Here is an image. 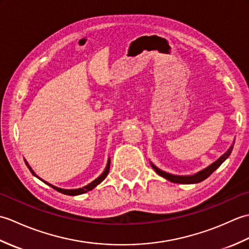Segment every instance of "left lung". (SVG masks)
I'll use <instances>...</instances> for the list:
<instances>
[{
    "label": "left lung",
    "mask_w": 249,
    "mask_h": 249,
    "mask_svg": "<svg viewBox=\"0 0 249 249\" xmlns=\"http://www.w3.org/2000/svg\"><path fill=\"white\" fill-rule=\"evenodd\" d=\"M233 145L234 143L232 144V146L230 147V149L227 151V153H225V154L221 156L219 160H216L215 162H213L212 165H211L210 167H208L206 169H204V170L198 172L197 174H195V176H190V177H178V176H172V174H169V173H166L163 172L161 170H160V169L156 168L154 165H152L153 169L160 174V177L165 178L166 179H168V181L170 182H173V183H179V184H195V183H199L201 181H203V179H205L206 178H209L211 174H212L216 169H217L221 163H223L227 158L229 157V155L231 154L232 152V149H233Z\"/></svg>",
    "instance_id": "obj_1"
}]
</instances>
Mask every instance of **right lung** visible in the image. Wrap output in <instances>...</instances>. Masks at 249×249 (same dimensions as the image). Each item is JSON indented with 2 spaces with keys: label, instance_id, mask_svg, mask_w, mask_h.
Returning <instances> with one entry per match:
<instances>
[{
  "label": "right lung",
  "instance_id": "right-lung-1",
  "mask_svg": "<svg viewBox=\"0 0 249 249\" xmlns=\"http://www.w3.org/2000/svg\"><path fill=\"white\" fill-rule=\"evenodd\" d=\"M25 163H26V166H28V168L30 169V171L35 176V173L33 172V170H32L31 167L28 165V162L25 161ZM109 169H110V160H108L107 167H106L105 171L102 174H100V176L96 179H94L92 183H89V185H87V186H84L82 188H78V189H62V188H59V187H55V186H53V185H51V184H48L47 182H45V183L48 184L49 186H51L52 188H54L55 190H57V192H59V193H62V194H64V195H68V196H77V195H81V194H84V193H88L89 190H92L94 187H96L99 183H102L104 179L106 178V177L108 176ZM41 181H43V179H41Z\"/></svg>",
  "mask_w": 249,
  "mask_h": 249
}]
</instances>
